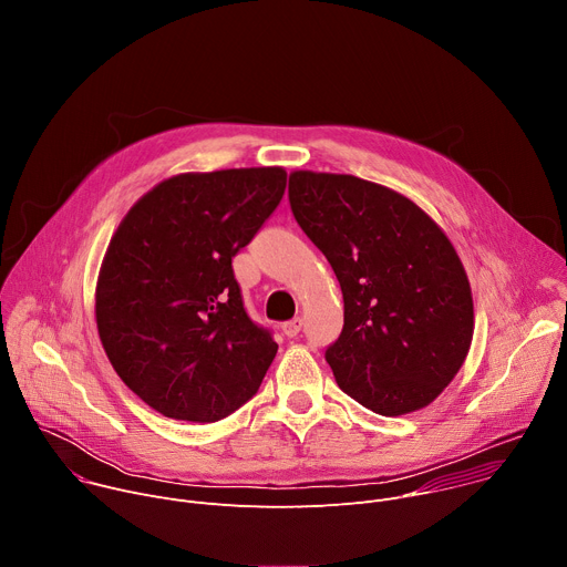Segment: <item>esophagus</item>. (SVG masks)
Here are the masks:
<instances>
[{
    "label": "esophagus",
    "mask_w": 567,
    "mask_h": 567,
    "mask_svg": "<svg viewBox=\"0 0 567 567\" xmlns=\"http://www.w3.org/2000/svg\"><path fill=\"white\" fill-rule=\"evenodd\" d=\"M280 328H282V334H285V337L293 339V337H298V332L302 330V318H291V320L282 322Z\"/></svg>",
    "instance_id": "esophagus-1"
}]
</instances>
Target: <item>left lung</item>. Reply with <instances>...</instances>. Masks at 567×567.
Masks as SVG:
<instances>
[{
    "label": "left lung",
    "mask_w": 567,
    "mask_h": 567,
    "mask_svg": "<svg viewBox=\"0 0 567 567\" xmlns=\"http://www.w3.org/2000/svg\"><path fill=\"white\" fill-rule=\"evenodd\" d=\"M289 204L343 291V332L326 352L341 390L385 417L426 409L473 339L471 285L446 233L354 175L293 171Z\"/></svg>",
    "instance_id": "8db88e82"
}]
</instances>
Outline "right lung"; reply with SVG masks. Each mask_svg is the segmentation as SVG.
<instances>
[{
	"instance_id": "add662e5",
	"label": "right lung",
	"mask_w": 567,
	"mask_h": 567,
	"mask_svg": "<svg viewBox=\"0 0 567 567\" xmlns=\"http://www.w3.org/2000/svg\"><path fill=\"white\" fill-rule=\"evenodd\" d=\"M285 168L184 173L121 219L96 282L110 363L150 409L210 424L249 401L276 352L249 318L230 260L285 195Z\"/></svg>"
}]
</instances>
